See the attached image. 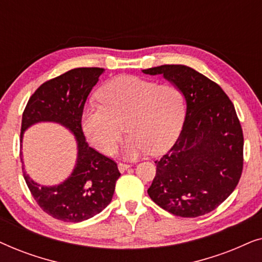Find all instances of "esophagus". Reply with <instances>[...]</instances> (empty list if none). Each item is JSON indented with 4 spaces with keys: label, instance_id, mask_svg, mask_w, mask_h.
<instances>
[{
    "label": "esophagus",
    "instance_id": "esophagus-1",
    "mask_svg": "<svg viewBox=\"0 0 262 262\" xmlns=\"http://www.w3.org/2000/svg\"><path fill=\"white\" fill-rule=\"evenodd\" d=\"M130 167H131L130 164L123 163V162H119V164H118V169H119L121 173H123V171H125L126 169H128V168H130Z\"/></svg>",
    "mask_w": 262,
    "mask_h": 262
}]
</instances>
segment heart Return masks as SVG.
Returning <instances> with one entry per match:
<instances>
[{
    "label": "heart",
    "mask_w": 262,
    "mask_h": 262,
    "mask_svg": "<svg viewBox=\"0 0 262 262\" xmlns=\"http://www.w3.org/2000/svg\"><path fill=\"white\" fill-rule=\"evenodd\" d=\"M98 99L101 106H88L82 112L81 127L89 143L103 154L116 150L124 131L121 124L130 134L123 146L127 157L164 152L184 124L185 96L175 84L126 75L103 84Z\"/></svg>",
    "instance_id": "heart-1"
}]
</instances>
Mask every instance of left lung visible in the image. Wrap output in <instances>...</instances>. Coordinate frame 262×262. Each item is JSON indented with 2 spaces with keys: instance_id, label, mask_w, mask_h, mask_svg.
<instances>
[{
  "instance_id": "8db88e82",
  "label": "left lung",
  "mask_w": 262,
  "mask_h": 262,
  "mask_svg": "<svg viewBox=\"0 0 262 262\" xmlns=\"http://www.w3.org/2000/svg\"><path fill=\"white\" fill-rule=\"evenodd\" d=\"M163 75L184 93L186 117L169 151L155 161L148 194L160 207L194 218L231 194L243 169V132L234 103L216 82L186 66L142 70Z\"/></svg>"
}]
</instances>
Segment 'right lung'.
<instances>
[{
	"mask_svg": "<svg viewBox=\"0 0 262 262\" xmlns=\"http://www.w3.org/2000/svg\"><path fill=\"white\" fill-rule=\"evenodd\" d=\"M102 73V68H76L44 82L32 94L23 113L21 143L25 130L39 121L62 124L76 138V166L60 185L40 186L24 173L35 202L56 220L77 223L101 212L112 200L120 177L117 163L89 146L81 127L85 100Z\"/></svg>",
	"mask_w": 262,
	"mask_h": 262,
	"instance_id": "obj_1",
	"label": "right lung"
}]
</instances>
